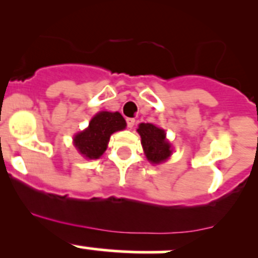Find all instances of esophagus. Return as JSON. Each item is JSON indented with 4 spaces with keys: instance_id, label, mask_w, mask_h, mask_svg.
Instances as JSON below:
<instances>
[{
    "instance_id": "obj_1",
    "label": "esophagus",
    "mask_w": 258,
    "mask_h": 258,
    "mask_svg": "<svg viewBox=\"0 0 258 258\" xmlns=\"http://www.w3.org/2000/svg\"><path fill=\"white\" fill-rule=\"evenodd\" d=\"M126 122H127V127H128V128H132V127L135 126V123H136V119H135V118H127Z\"/></svg>"
}]
</instances>
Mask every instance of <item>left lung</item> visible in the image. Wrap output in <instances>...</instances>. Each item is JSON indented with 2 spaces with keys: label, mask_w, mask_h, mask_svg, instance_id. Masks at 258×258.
Masks as SVG:
<instances>
[{
  "label": "left lung",
  "mask_w": 258,
  "mask_h": 258,
  "mask_svg": "<svg viewBox=\"0 0 258 258\" xmlns=\"http://www.w3.org/2000/svg\"><path fill=\"white\" fill-rule=\"evenodd\" d=\"M137 132L141 136L145 155L151 163H161L171 156V145L166 141L165 130L152 123H141Z\"/></svg>",
  "instance_id": "8db88e82"
}]
</instances>
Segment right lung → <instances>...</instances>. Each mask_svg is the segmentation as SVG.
Segmentation results:
<instances>
[{
	"label": "right lung",
	"mask_w": 258,
	"mask_h": 258,
	"mask_svg": "<svg viewBox=\"0 0 258 258\" xmlns=\"http://www.w3.org/2000/svg\"><path fill=\"white\" fill-rule=\"evenodd\" d=\"M126 127V121L119 112H100L91 119L88 128L75 136V146L85 157L98 158L107 148L113 132Z\"/></svg>",
	"instance_id": "right-lung-1"
}]
</instances>
